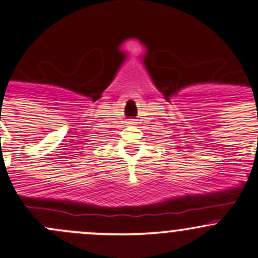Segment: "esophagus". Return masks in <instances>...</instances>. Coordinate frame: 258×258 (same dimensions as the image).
I'll return each mask as SVG.
<instances>
[{
    "label": "esophagus",
    "mask_w": 258,
    "mask_h": 258,
    "mask_svg": "<svg viewBox=\"0 0 258 258\" xmlns=\"http://www.w3.org/2000/svg\"><path fill=\"white\" fill-rule=\"evenodd\" d=\"M127 123H130V124H134V123H135V119H128V122H127Z\"/></svg>",
    "instance_id": "1"
}]
</instances>
